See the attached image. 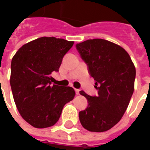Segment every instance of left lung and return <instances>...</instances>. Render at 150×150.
I'll list each match as a JSON object with an SVG mask.
<instances>
[{"label": "left lung", "instance_id": "obj_1", "mask_svg": "<svg viewBox=\"0 0 150 150\" xmlns=\"http://www.w3.org/2000/svg\"><path fill=\"white\" fill-rule=\"evenodd\" d=\"M73 46L56 38H40L21 46L11 62L10 86L21 117L30 125L44 129L55 125L75 91L67 80L51 76L59 71L62 58Z\"/></svg>", "mask_w": 150, "mask_h": 150}]
</instances>
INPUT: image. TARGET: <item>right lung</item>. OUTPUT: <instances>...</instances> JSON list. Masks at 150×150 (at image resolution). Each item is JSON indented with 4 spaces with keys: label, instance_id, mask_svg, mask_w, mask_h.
Listing matches in <instances>:
<instances>
[{
    "label": "right lung",
    "instance_id": "add662e5",
    "mask_svg": "<svg viewBox=\"0 0 150 150\" xmlns=\"http://www.w3.org/2000/svg\"><path fill=\"white\" fill-rule=\"evenodd\" d=\"M96 81V93L83 96L88 107L79 113L82 126L90 132H105L122 118L134 91L136 69L125 50L104 39L76 45Z\"/></svg>",
    "mask_w": 150,
    "mask_h": 150
}]
</instances>
